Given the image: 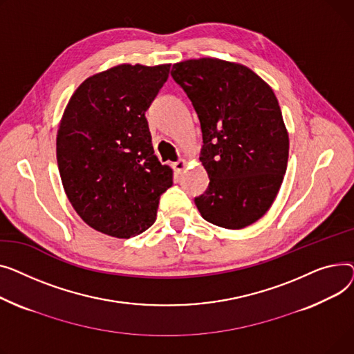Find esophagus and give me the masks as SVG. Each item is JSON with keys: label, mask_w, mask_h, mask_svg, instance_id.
Here are the masks:
<instances>
[{"label": "esophagus", "mask_w": 354, "mask_h": 354, "mask_svg": "<svg viewBox=\"0 0 354 354\" xmlns=\"http://www.w3.org/2000/svg\"><path fill=\"white\" fill-rule=\"evenodd\" d=\"M185 167H187V161L183 160V158H180L178 161L173 162V169H174L177 173H181Z\"/></svg>", "instance_id": "obj_1"}]
</instances>
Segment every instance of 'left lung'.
Returning <instances> with one entry per match:
<instances>
[{
	"instance_id": "left-lung-1",
	"label": "left lung",
	"mask_w": 354,
	"mask_h": 354,
	"mask_svg": "<svg viewBox=\"0 0 354 354\" xmlns=\"http://www.w3.org/2000/svg\"><path fill=\"white\" fill-rule=\"evenodd\" d=\"M171 77L198 115L200 161L210 183L194 203L204 220L239 230L272 207L288 160V134L266 81L237 62L198 58L177 62Z\"/></svg>"
}]
</instances>
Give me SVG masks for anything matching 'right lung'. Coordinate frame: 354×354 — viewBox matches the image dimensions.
<instances>
[{
    "mask_svg": "<svg viewBox=\"0 0 354 354\" xmlns=\"http://www.w3.org/2000/svg\"><path fill=\"white\" fill-rule=\"evenodd\" d=\"M170 64H120L82 81L57 133V162L77 214L94 230L130 239L156 221L173 170L151 144L145 111Z\"/></svg>",
    "mask_w": 354,
    "mask_h": 354,
    "instance_id": "right-lung-1",
    "label": "right lung"
}]
</instances>
